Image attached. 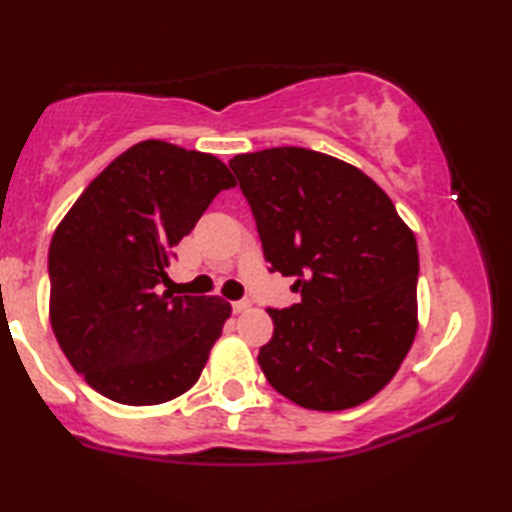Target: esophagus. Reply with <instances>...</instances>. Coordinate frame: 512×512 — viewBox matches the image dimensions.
<instances>
[{"label":"esophagus","instance_id":"34e87169","mask_svg":"<svg viewBox=\"0 0 512 512\" xmlns=\"http://www.w3.org/2000/svg\"><path fill=\"white\" fill-rule=\"evenodd\" d=\"M246 309H250V302L248 300H235V302H232V311H235V314H244Z\"/></svg>","mask_w":512,"mask_h":512}]
</instances>
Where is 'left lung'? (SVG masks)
Returning <instances> with one entry per match:
<instances>
[{"mask_svg":"<svg viewBox=\"0 0 512 512\" xmlns=\"http://www.w3.org/2000/svg\"><path fill=\"white\" fill-rule=\"evenodd\" d=\"M268 271L296 277L298 305L268 309L259 366L305 409L343 411L377 395L418 329V244L375 180L332 155L275 146L230 160Z\"/></svg>","mask_w":512,"mask_h":512,"instance_id":"1","label":"left lung"}]
</instances>
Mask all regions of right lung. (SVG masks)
I'll list each match as a JSON object with an SVG mask.
<instances>
[{
	"label": "right lung",
	"instance_id": "obj_1",
	"mask_svg": "<svg viewBox=\"0 0 512 512\" xmlns=\"http://www.w3.org/2000/svg\"><path fill=\"white\" fill-rule=\"evenodd\" d=\"M235 178L210 153L146 140L112 160L54 232L49 318L72 368L112 402L151 406L192 388L230 305L173 296V246Z\"/></svg>",
	"mask_w": 512,
	"mask_h": 512
}]
</instances>
